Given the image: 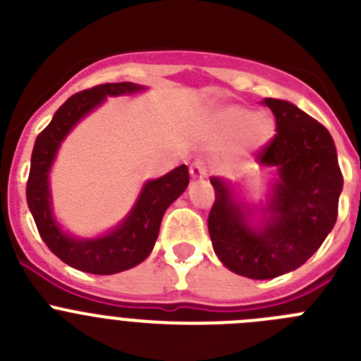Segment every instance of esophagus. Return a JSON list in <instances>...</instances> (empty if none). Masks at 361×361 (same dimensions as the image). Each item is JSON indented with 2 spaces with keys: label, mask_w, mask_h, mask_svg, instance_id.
<instances>
[{
  "label": "esophagus",
  "mask_w": 361,
  "mask_h": 361,
  "mask_svg": "<svg viewBox=\"0 0 361 361\" xmlns=\"http://www.w3.org/2000/svg\"><path fill=\"white\" fill-rule=\"evenodd\" d=\"M190 175L191 178L195 180H202V178L208 177V168H206V162L200 161V159H195L190 166Z\"/></svg>",
  "instance_id": "1"
}]
</instances>
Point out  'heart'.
Wrapping results in <instances>:
<instances>
[{
	"label": "heart",
	"instance_id": "obj_1",
	"mask_svg": "<svg viewBox=\"0 0 361 361\" xmlns=\"http://www.w3.org/2000/svg\"><path fill=\"white\" fill-rule=\"evenodd\" d=\"M212 128L219 139H231L229 155L240 159L266 148L275 137L276 124L267 111L226 106L213 116Z\"/></svg>",
	"mask_w": 361,
	"mask_h": 361
}]
</instances>
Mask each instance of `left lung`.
<instances>
[{"mask_svg": "<svg viewBox=\"0 0 361 361\" xmlns=\"http://www.w3.org/2000/svg\"><path fill=\"white\" fill-rule=\"evenodd\" d=\"M276 117V135L257 155L276 168L266 206L242 202L231 184L212 177L215 202L208 216L215 255L229 271L267 280L305 264L334 228L343 177L331 133L293 103L262 101Z\"/></svg>", "mask_w": 361, "mask_h": 361, "instance_id": "1", "label": "left lung"}]
</instances>
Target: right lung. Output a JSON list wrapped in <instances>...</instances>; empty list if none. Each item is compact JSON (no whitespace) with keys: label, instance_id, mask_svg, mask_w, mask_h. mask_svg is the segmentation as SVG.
Masks as SVG:
<instances>
[{"label":"right lung","instance_id":"1","mask_svg":"<svg viewBox=\"0 0 361 361\" xmlns=\"http://www.w3.org/2000/svg\"><path fill=\"white\" fill-rule=\"evenodd\" d=\"M145 90L135 82H106L66 99L52 121L37 135L32 149L27 202L44 244L65 264L92 275H116L132 269L152 253L159 237L162 215L173 200L183 195L190 183L188 166L183 164L153 178L142 186L133 208L117 228L95 238H78L57 224L50 197L49 173L57 149L73 126L94 111L108 95H132Z\"/></svg>","mask_w":361,"mask_h":361}]
</instances>
